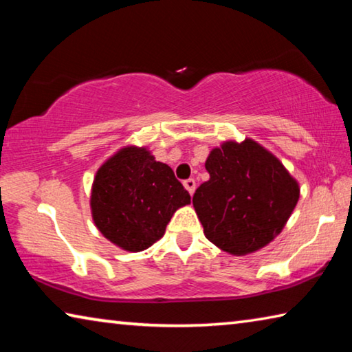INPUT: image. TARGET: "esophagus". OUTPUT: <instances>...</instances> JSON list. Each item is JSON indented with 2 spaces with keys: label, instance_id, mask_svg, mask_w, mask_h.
<instances>
[{
  "label": "esophagus",
  "instance_id": "34e87169",
  "mask_svg": "<svg viewBox=\"0 0 352 352\" xmlns=\"http://www.w3.org/2000/svg\"><path fill=\"white\" fill-rule=\"evenodd\" d=\"M183 184H184V188H186V190L190 195L195 192V180H192V178H189V180H186Z\"/></svg>",
  "mask_w": 352,
  "mask_h": 352
}]
</instances>
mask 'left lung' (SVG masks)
<instances>
[{"label":"left lung","mask_w":352,"mask_h":352,"mask_svg":"<svg viewBox=\"0 0 352 352\" xmlns=\"http://www.w3.org/2000/svg\"><path fill=\"white\" fill-rule=\"evenodd\" d=\"M205 168L210 180L195 190L192 205L206 239L233 256L269 245L300 199V184L284 164L245 138L214 147Z\"/></svg>","instance_id":"8db88e82"}]
</instances>
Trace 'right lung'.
<instances>
[{
    "label": "right lung",
    "mask_w": 352,
    "mask_h": 352,
    "mask_svg": "<svg viewBox=\"0 0 352 352\" xmlns=\"http://www.w3.org/2000/svg\"><path fill=\"white\" fill-rule=\"evenodd\" d=\"M189 204L190 195L174 170L138 146H124L100 164L90 195L96 228L132 253L162 239L174 212Z\"/></svg>",
    "instance_id": "add662e5"
}]
</instances>
